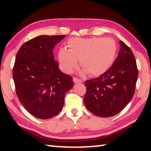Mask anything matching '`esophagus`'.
<instances>
[{
    "label": "esophagus",
    "mask_w": 151,
    "mask_h": 151,
    "mask_svg": "<svg viewBox=\"0 0 151 151\" xmlns=\"http://www.w3.org/2000/svg\"><path fill=\"white\" fill-rule=\"evenodd\" d=\"M73 82L75 83H82L83 81H82L81 79H79L76 77H73Z\"/></svg>",
    "instance_id": "1"
}]
</instances>
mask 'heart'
I'll return each instance as SVG.
<instances>
[{
	"label": "heart",
	"instance_id": "heart-1",
	"mask_svg": "<svg viewBox=\"0 0 151 151\" xmlns=\"http://www.w3.org/2000/svg\"><path fill=\"white\" fill-rule=\"evenodd\" d=\"M67 47L68 50L61 49L58 52L61 67L67 73L73 72L81 60L82 68L88 75H100L112 66L117 52V45L111 38H73Z\"/></svg>",
	"mask_w": 151,
	"mask_h": 151
}]
</instances>
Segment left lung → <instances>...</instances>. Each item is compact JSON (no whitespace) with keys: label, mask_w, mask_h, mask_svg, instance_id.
<instances>
[{"label":"left lung","mask_w":151,"mask_h":151,"mask_svg":"<svg viewBox=\"0 0 151 151\" xmlns=\"http://www.w3.org/2000/svg\"><path fill=\"white\" fill-rule=\"evenodd\" d=\"M113 65L99 77L85 82L86 108L94 115L110 117L119 113L134 94L139 72L134 55L124 42Z\"/></svg>","instance_id":"8db88e82"}]
</instances>
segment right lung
<instances>
[{"label":"right lung","instance_id":"right-lung-1","mask_svg":"<svg viewBox=\"0 0 151 151\" xmlns=\"http://www.w3.org/2000/svg\"><path fill=\"white\" fill-rule=\"evenodd\" d=\"M66 35H40L24 42L12 69L17 95L37 118L50 119L62 110L65 96L73 86L72 76L58 69L53 48Z\"/></svg>","mask_w":151,"mask_h":151}]
</instances>
